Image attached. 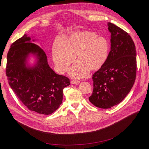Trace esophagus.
<instances>
[{
  "label": "esophagus",
  "instance_id": "esophagus-1",
  "mask_svg": "<svg viewBox=\"0 0 149 149\" xmlns=\"http://www.w3.org/2000/svg\"><path fill=\"white\" fill-rule=\"evenodd\" d=\"M80 81H75V80H72L71 81V84H79Z\"/></svg>",
  "mask_w": 149,
  "mask_h": 149
}]
</instances>
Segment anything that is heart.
I'll list each match as a JSON object with an SVG mask.
<instances>
[{
    "label": "heart",
    "instance_id": "heart-1",
    "mask_svg": "<svg viewBox=\"0 0 149 149\" xmlns=\"http://www.w3.org/2000/svg\"><path fill=\"white\" fill-rule=\"evenodd\" d=\"M111 43L104 36L93 31L75 32L69 36L63 44L56 42L52 48L53 60L57 71L64 74L73 63H77L69 70V75L80 79L91 72L102 68L109 58Z\"/></svg>",
    "mask_w": 149,
    "mask_h": 149
}]
</instances>
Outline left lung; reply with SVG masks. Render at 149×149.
Here are the masks:
<instances>
[{
	"label": "left lung",
	"instance_id": "left-lung-1",
	"mask_svg": "<svg viewBox=\"0 0 149 149\" xmlns=\"http://www.w3.org/2000/svg\"><path fill=\"white\" fill-rule=\"evenodd\" d=\"M111 52L104 66L92 76L93 90L89 97L95 106L109 109L121 103L134 84L136 52L134 41L126 31L111 22Z\"/></svg>",
	"mask_w": 149,
	"mask_h": 149
}]
</instances>
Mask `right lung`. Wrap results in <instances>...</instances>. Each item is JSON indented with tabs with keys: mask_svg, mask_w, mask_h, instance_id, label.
Listing matches in <instances>:
<instances>
[{
	"mask_svg": "<svg viewBox=\"0 0 149 149\" xmlns=\"http://www.w3.org/2000/svg\"><path fill=\"white\" fill-rule=\"evenodd\" d=\"M34 37L25 34L11 45L6 75L11 88L29 110L49 115L62 103L63 91L70 81L49 67L45 52L34 43L37 41Z\"/></svg>",
	"mask_w": 149,
	"mask_h": 149,
	"instance_id": "right-lung-1",
	"label": "right lung"
}]
</instances>
